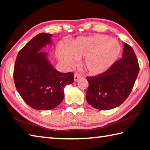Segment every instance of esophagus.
<instances>
[{"instance_id":"obj_1","label":"esophagus","mask_w":150,"mask_h":150,"mask_svg":"<svg viewBox=\"0 0 150 150\" xmlns=\"http://www.w3.org/2000/svg\"><path fill=\"white\" fill-rule=\"evenodd\" d=\"M81 76L79 75V74H78V73H75V75H74V81H77L79 79V78H81Z\"/></svg>"}]
</instances>
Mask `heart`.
I'll return each mask as SVG.
<instances>
[{
	"mask_svg": "<svg viewBox=\"0 0 150 150\" xmlns=\"http://www.w3.org/2000/svg\"><path fill=\"white\" fill-rule=\"evenodd\" d=\"M121 48L116 40L106 35L79 38L70 44L69 50H59V59L66 65H72L76 59L85 57L83 65L91 75H98L107 71L120 55Z\"/></svg>",
	"mask_w": 150,
	"mask_h": 150,
	"instance_id": "heart-1",
	"label": "heart"
}]
</instances>
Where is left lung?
Instances as JSON below:
<instances>
[{"mask_svg": "<svg viewBox=\"0 0 150 150\" xmlns=\"http://www.w3.org/2000/svg\"><path fill=\"white\" fill-rule=\"evenodd\" d=\"M139 67L132 47L124 43L122 58L106 71L87 77L88 103L96 109L110 110L120 106L128 97L138 77Z\"/></svg>", "mask_w": 150, "mask_h": 150, "instance_id": "left-lung-1", "label": "left lung"}]
</instances>
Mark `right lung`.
<instances>
[{
	"mask_svg": "<svg viewBox=\"0 0 150 150\" xmlns=\"http://www.w3.org/2000/svg\"><path fill=\"white\" fill-rule=\"evenodd\" d=\"M52 34L40 33L19 51L14 69L18 92L27 105L36 110H50L62 103L64 88L74 81V73H60L42 50L52 43Z\"/></svg>",
	"mask_w": 150,
	"mask_h": 150,
	"instance_id": "1",
	"label": "right lung"
}]
</instances>
